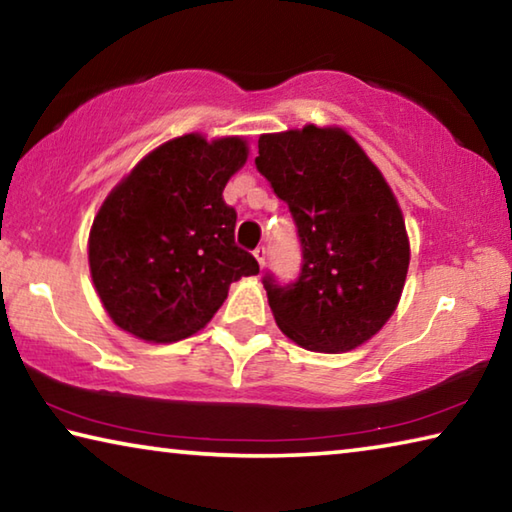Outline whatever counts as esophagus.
Wrapping results in <instances>:
<instances>
[{"label": "esophagus", "instance_id": "1", "mask_svg": "<svg viewBox=\"0 0 512 512\" xmlns=\"http://www.w3.org/2000/svg\"><path fill=\"white\" fill-rule=\"evenodd\" d=\"M255 259H257L259 268H264V266H266V248H264V246H259V248L255 250Z\"/></svg>", "mask_w": 512, "mask_h": 512}]
</instances>
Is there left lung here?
<instances>
[{
	"label": "left lung",
	"instance_id": "obj_1",
	"mask_svg": "<svg viewBox=\"0 0 512 512\" xmlns=\"http://www.w3.org/2000/svg\"><path fill=\"white\" fill-rule=\"evenodd\" d=\"M255 164L289 205L302 244L296 284L264 289L284 336L311 352L368 343L400 305L411 244L384 173L341 126L259 135Z\"/></svg>",
	"mask_w": 512,
	"mask_h": 512
}]
</instances>
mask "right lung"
I'll return each instance as SVG.
<instances>
[{
	"instance_id": "add662e5",
	"label": "right lung",
	"mask_w": 512,
	"mask_h": 512,
	"mask_svg": "<svg viewBox=\"0 0 512 512\" xmlns=\"http://www.w3.org/2000/svg\"><path fill=\"white\" fill-rule=\"evenodd\" d=\"M241 135L187 133L146 153L94 216L88 262L94 291L119 329L176 343L210 323L232 282L259 273L237 248V212L223 201L244 167Z\"/></svg>"
}]
</instances>
